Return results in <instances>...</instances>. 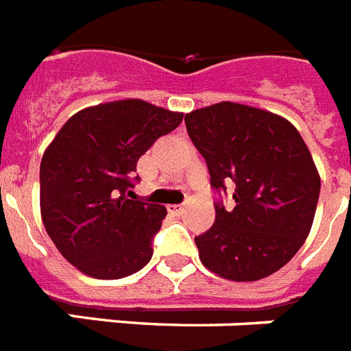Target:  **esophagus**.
Instances as JSON below:
<instances>
[{
  "label": "esophagus",
  "mask_w": 351,
  "mask_h": 351,
  "mask_svg": "<svg viewBox=\"0 0 351 351\" xmlns=\"http://www.w3.org/2000/svg\"><path fill=\"white\" fill-rule=\"evenodd\" d=\"M184 204H168V212L173 215H179L181 212H183Z\"/></svg>",
  "instance_id": "obj_1"
}]
</instances>
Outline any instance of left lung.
<instances>
[{"mask_svg": "<svg viewBox=\"0 0 351 351\" xmlns=\"http://www.w3.org/2000/svg\"><path fill=\"white\" fill-rule=\"evenodd\" d=\"M217 192L215 223L195 237L203 265L257 281L287 265L312 228L321 179L297 128L271 112L223 101L184 116ZM232 186L234 209L220 193Z\"/></svg>", "mask_w": 351, "mask_h": 351, "instance_id": "obj_1", "label": "left lung"}]
</instances>
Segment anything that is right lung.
I'll list each match as a JSON object with an SVG mask.
<instances>
[{
    "mask_svg": "<svg viewBox=\"0 0 351 351\" xmlns=\"http://www.w3.org/2000/svg\"><path fill=\"white\" fill-rule=\"evenodd\" d=\"M183 114L141 99L90 106L64 123L39 167L41 217L70 265L96 279L141 270L167 208L134 197L137 161Z\"/></svg>",
    "mask_w": 351,
    "mask_h": 351,
    "instance_id": "add662e5",
    "label": "right lung"
}]
</instances>
